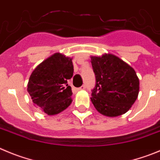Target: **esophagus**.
I'll return each instance as SVG.
<instances>
[{"label": "esophagus", "mask_w": 160, "mask_h": 160, "mask_svg": "<svg viewBox=\"0 0 160 160\" xmlns=\"http://www.w3.org/2000/svg\"><path fill=\"white\" fill-rule=\"evenodd\" d=\"M83 89H85V85H83V86H81V87H80V88H77V91L83 90Z\"/></svg>", "instance_id": "esophagus-1"}]
</instances>
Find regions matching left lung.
Returning <instances> with one entry per match:
<instances>
[{
  "instance_id": "8db88e82",
  "label": "left lung",
  "mask_w": 160,
  "mask_h": 160,
  "mask_svg": "<svg viewBox=\"0 0 160 160\" xmlns=\"http://www.w3.org/2000/svg\"><path fill=\"white\" fill-rule=\"evenodd\" d=\"M96 83L91 101L97 111L107 117L124 114L137 100L140 82L135 70L112 53L91 56Z\"/></svg>"
}]
</instances>
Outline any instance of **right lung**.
Listing matches in <instances>:
<instances>
[{
  "instance_id": "1",
  "label": "right lung",
  "mask_w": 160,
  "mask_h": 160,
  "mask_svg": "<svg viewBox=\"0 0 160 160\" xmlns=\"http://www.w3.org/2000/svg\"><path fill=\"white\" fill-rule=\"evenodd\" d=\"M72 58L55 53L44 60L30 76L28 92L35 107L48 115H55L72 103Z\"/></svg>"
}]
</instances>
